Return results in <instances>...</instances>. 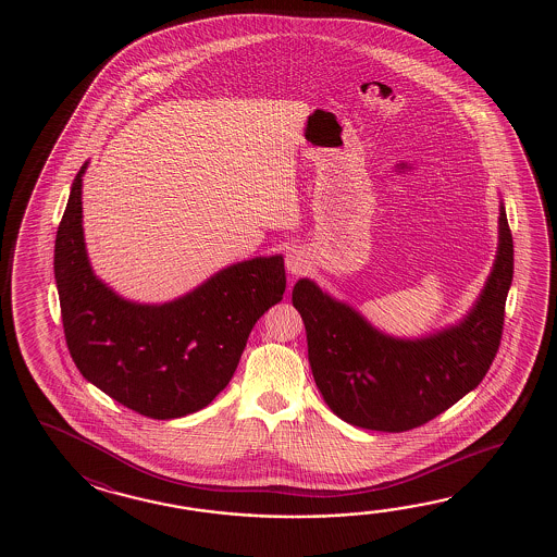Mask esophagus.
Returning <instances> with one entry per match:
<instances>
[{
	"label": "esophagus",
	"mask_w": 557,
	"mask_h": 557,
	"mask_svg": "<svg viewBox=\"0 0 557 557\" xmlns=\"http://www.w3.org/2000/svg\"><path fill=\"white\" fill-rule=\"evenodd\" d=\"M308 261L305 250L293 249L286 255V271L290 274H305L307 273Z\"/></svg>",
	"instance_id": "34e87169"
}]
</instances>
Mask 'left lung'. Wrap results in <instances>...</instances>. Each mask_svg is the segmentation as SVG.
Segmentation results:
<instances>
[{"label":"left lung","mask_w":557,"mask_h":557,"mask_svg":"<svg viewBox=\"0 0 557 557\" xmlns=\"http://www.w3.org/2000/svg\"><path fill=\"white\" fill-rule=\"evenodd\" d=\"M513 276V243L499 201L496 261L470 312L448 329L398 338L310 278L293 288L305 320L308 362L324 403L352 426L406 432L426 424L472 392L502 338Z\"/></svg>","instance_id":"left-lung-1"}]
</instances>
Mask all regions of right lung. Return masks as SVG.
<instances>
[{"mask_svg":"<svg viewBox=\"0 0 557 557\" xmlns=\"http://www.w3.org/2000/svg\"><path fill=\"white\" fill-rule=\"evenodd\" d=\"M85 169L73 178L53 261L73 362L85 380L139 414H193L225 391L255 322L283 300V255L235 262L171 302L127 300L94 273L87 257Z\"/></svg>","mask_w":557,"mask_h":557,"instance_id":"obj_1","label":"right lung"}]
</instances>
